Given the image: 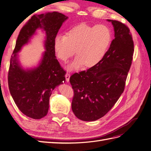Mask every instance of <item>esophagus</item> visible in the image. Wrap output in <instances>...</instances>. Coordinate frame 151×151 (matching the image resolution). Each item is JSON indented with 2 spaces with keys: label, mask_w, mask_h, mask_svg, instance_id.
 Segmentation results:
<instances>
[{
  "label": "esophagus",
  "mask_w": 151,
  "mask_h": 151,
  "mask_svg": "<svg viewBox=\"0 0 151 151\" xmlns=\"http://www.w3.org/2000/svg\"><path fill=\"white\" fill-rule=\"evenodd\" d=\"M70 77V73H69V72H67V73H66V75H65V79H66V81H67V82L69 81Z\"/></svg>",
  "instance_id": "obj_1"
}]
</instances>
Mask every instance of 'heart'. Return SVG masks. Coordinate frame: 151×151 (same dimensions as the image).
<instances>
[{"instance_id":"1","label":"heart","mask_w":151,"mask_h":151,"mask_svg":"<svg viewBox=\"0 0 151 151\" xmlns=\"http://www.w3.org/2000/svg\"><path fill=\"white\" fill-rule=\"evenodd\" d=\"M111 31L105 24L90 26L81 24L68 31L66 35H57L54 49L57 57L66 62L75 53V60L70 65L77 69L84 65L90 68L97 65L106 54L111 41Z\"/></svg>"}]
</instances>
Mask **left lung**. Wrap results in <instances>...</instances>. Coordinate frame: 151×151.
<instances>
[{"label":"left lung","instance_id":"left-lung-1","mask_svg":"<svg viewBox=\"0 0 151 151\" xmlns=\"http://www.w3.org/2000/svg\"><path fill=\"white\" fill-rule=\"evenodd\" d=\"M108 21L114 27L115 39L103 59L70 77L72 111L83 121L98 120L110 110L124 91L132 65L134 45L129 28L118 21Z\"/></svg>","mask_w":151,"mask_h":151}]
</instances>
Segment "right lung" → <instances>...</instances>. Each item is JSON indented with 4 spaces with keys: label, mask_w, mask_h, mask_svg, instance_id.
Returning <instances> with one entry per match:
<instances>
[{
    "label": "right lung",
    "mask_w": 151,
    "mask_h": 151,
    "mask_svg": "<svg viewBox=\"0 0 151 151\" xmlns=\"http://www.w3.org/2000/svg\"><path fill=\"white\" fill-rule=\"evenodd\" d=\"M67 18L58 12L33 15L21 28L16 40L8 72L9 89L19 110L33 119L47 115L52 91L65 80L66 71L55 55L54 40ZM38 27L46 32V52L37 68L26 71L18 64L16 53Z\"/></svg>",
    "instance_id": "add662e5"
}]
</instances>
